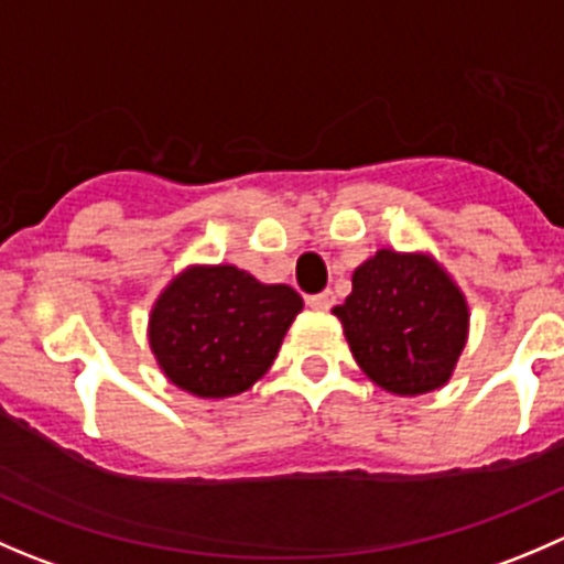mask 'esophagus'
Returning a JSON list of instances; mask_svg holds the SVG:
<instances>
[{"label":"esophagus","instance_id":"34e87169","mask_svg":"<svg viewBox=\"0 0 564 564\" xmlns=\"http://www.w3.org/2000/svg\"><path fill=\"white\" fill-rule=\"evenodd\" d=\"M308 305L314 311H329L335 305V294L333 292H322V294H314V297H308Z\"/></svg>","mask_w":564,"mask_h":564}]
</instances>
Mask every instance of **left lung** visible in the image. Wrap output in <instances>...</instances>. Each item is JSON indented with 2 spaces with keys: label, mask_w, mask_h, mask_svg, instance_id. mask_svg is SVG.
Segmentation results:
<instances>
[{
  "label": "left lung",
  "mask_w": 564,
  "mask_h": 564,
  "mask_svg": "<svg viewBox=\"0 0 564 564\" xmlns=\"http://www.w3.org/2000/svg\"><path fill=\"white\" fill-rule=\"evenodd\" d=\"M333 314L362 373L392 395L445 388L469 340L466 294L429 250L379 248Z\"/></svg>",
  "instance_id": "left-lung-1"
}]
</instances>
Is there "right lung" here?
<instances>
[{
	"label": "right lung",
	"instance_id": "add662e5",
	"mask_svg": "<svg viewBox=\"0 0 564 564\" xmlns=\"http://www.w3.org/2000/svg\"><path fill=\"white\" fill-rule=\"evenodd\" d=\"M300 311L286 283H261L237 264H187L152 303L147 340L174 388L231 398L270 371Z\"/></svg>",
	"mask_w": 564,
	"mask_h": 564
}]
</instances>
